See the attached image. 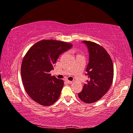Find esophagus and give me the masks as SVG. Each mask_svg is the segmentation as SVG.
<instances>
[{
	"label": "esophagus",
	"instance_id": "1",
	"mask_svg": "<svg viewBox=\"0 0 133 133\" xmlns=\"http://www.w3.org/2000/svg\"><path fill=\"white\" fill-rule=\"evenodd\" d=\"M66 82H67V83H73V82H72V81H69V80H66Z\"/></svg>",
	"mask_w": 133,
	"mask_h": 133
}]
</instances>
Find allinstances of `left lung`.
Masks as SVG:
<instances>
[{"label": "left lung", "mask_w": 133, "mask_h": 133, "mask_svg": "<svg viewBox=\"0 0 133 133\" xmlns=\"http://www.w3.org/2000/svg\"><path fill=\"white\" fill-rule=\"evenodd\" d=\"M87 46L89 60L86 71L89 79L78 94L80 99L86 104L95 102L110 89L114 78L113 63L105 48L89 41H83Z\"/></svg>", "instance_id": "8db88e82"}]
</instances>
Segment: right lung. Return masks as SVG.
<instances>
[{"instance_id": "add662e5", "label": "right lung", "mask_w": 133, "mask_h": 133, "mask_svg": "<svg viewBox=\"0 0 133 133\" xmlns=\"http://www.w3.org/2000/svg\"><path fill=\"white\" fill-rule=\"evenodd\" d=\"M72 44L54 39L41 40L29 48L22 60L21 77L25 91L35 102L50 106L60 95L64 82L50 74L59 56Z\"/></svg>"}]
</instances>
